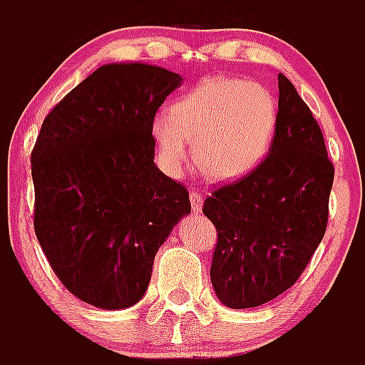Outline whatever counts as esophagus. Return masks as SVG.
Returning a JSON list of instances; mask_svg holds the SVG:
<instances>
[{"label": "esophagus", "instance_id": "obj_1", "mask_svg": "<svg viewBox=\"0 0 365 365\" xmlns=\"http://www.w3.org/2000/svg\"><path fill=\"white\" fill-rule=\"evenodd\" d=\"M190 201H192L193 212H201L202 210V192L201 190L192 188V192H190Z\"/></svg>", "mask_w": 365, "mask_h": 365}]
</instances>
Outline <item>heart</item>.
<instances>
[{"label":"heart","instance_id":"b5f03b06","mask_svg":"<svg viewBox=\"0 0 365 365\" xmlns=\"http://www.w3.org/2000/svg\"><path fill=\"white\" fill-rule=\"evenodd\" d=\"M278 106L272 93L252 80L212 76L192 87L159 113L153 137L160 160L177 175L192 163L197 143V166L212 179L232 180L261 164L272 146Z\"/></svg>","mask_w":365,"mask_h":365}]
</instances>
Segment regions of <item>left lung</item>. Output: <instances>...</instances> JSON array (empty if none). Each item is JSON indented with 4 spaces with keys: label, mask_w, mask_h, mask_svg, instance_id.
<instances>
[{
    "label": "left lung",
    "mask_w": 365,
    "mask_h": 365,
    "mask_svg": "<svg viewBox=\"0 0 365 365\" xmlns=\"http://www.w3.org/2000/svg\"><path fill=\"white\" fill-rule=\"evenodd\" d=\"M278 125L257 168L208 195L217 230L210 278L222 305L259 307L291 289L324 240L334 166L324 133L289 78L278 76Z\"/></svg>",
    "instance_id": "obj_1"
}]
</instances>
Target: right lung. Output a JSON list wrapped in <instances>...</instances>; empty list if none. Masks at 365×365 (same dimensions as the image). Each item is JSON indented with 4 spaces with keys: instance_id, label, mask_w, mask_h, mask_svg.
I'll return each mask as SVG.
<instances>
[{
    "instance_id": "obj_1",
    "label": "right lung",
    "mask_w": 365,
    "mask_h": 365,
    "mask_svg": "<svg viewBox=\"0 0 365 365\" xmlns=\"http://www.w3.org/2000/svg\"><path fill=\"white\" fill-rule=\"evenodd\" d=\"M180 76L109 63L45 117L31 155L34 232L67 291L108 311L143 298L160 245L192 205L155 157L153 120Z\"/></svg>"
}]
</instances>
